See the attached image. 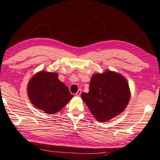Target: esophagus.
Segmentation results:
<instances>
[{
  "label": "esophagus",
  "instance_id": "1",
  "mask_svg": "<svg viewBox=\"0 0 160 160\" xmlns=\"http://www.w3.org/2000/svg\"><path fill=\"white\" fill-rule=\"evenodd\" d=\"M81 92H82L81 90H80V89L78 90V92H77V93L75 94V95H76V96H80V95H81Z\"/></svg>",
  "mask_w": 160,
  "mask_h": 160
}]
</instances>
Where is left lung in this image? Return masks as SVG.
Segmentation results:
<instances>
[{"label": "left lung", "instance_id": "left-lung-1", "mask_svg": "<svg viewBox=\"0 0 160 160\" xmlns=\"http://www.w3.org/2000/svg\"><path fill=\"white\" fill-rule=\"evenodd\" d=\"M81 98L99 122H106L124 110L130 94L126 79L119 74L107 71L92 76L89 92H82Z\"/></svg>", "mask_w": 160, "mask_h": 160}]
</instances>
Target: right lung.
I'll return each instance as SVG.
<instances>
[{
  "instance_id": "add662e5",
  "label": "right lung",
  "mask_w": 160,
  "mask_h": 160,
  "mask_svg": "<svg viewBox=\"0 0 160 160\" xmlns=\"http://www.w3.org/2000/svg\"><path fill=\"white\" fill-rule=\"evenodd\" d=\"M57 73L41 72L34 75L28 86L30 101L47 114H54L72 98L68 88L59 81Z\"/></svg>"
}]
</instances>
